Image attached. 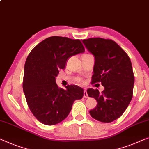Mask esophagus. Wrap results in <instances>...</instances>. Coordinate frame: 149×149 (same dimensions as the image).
<instances>
[{
    "mask_svg": "<svg viewBox=\"0 0 149 149\" xmlns=\"http://www.w3.org/2000/svg\"><path fill=\"white\" fill-rule=\"evenodd\" d=\"M83 97L85 98H88V97H89V96H88V94H87V91H86V90H84Z\"/></svg>",
    "mask_w": 149,
    "mask_h": 149,
    "instance_id": "obj_1",
    "label": "esophagus"
}]
</instances>
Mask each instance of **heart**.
Wrapping results in <instances>:
<instances>
[{
  "mask_svg": "<svg viewBox=\"0 0 149 149\" xmlns=\"http://www.w3.org/2000/svg\"><path fill=\"white\" fill-rule=\"evenodd\" d=\"M81 81V80L80 79H78V81H79V82H80V81Z\"/></svg>",
  "mask_w": 149,
  "mask_h": 149,
  "instance_id": "b5f03b06",
  "label": "heart"
}]
</instances>
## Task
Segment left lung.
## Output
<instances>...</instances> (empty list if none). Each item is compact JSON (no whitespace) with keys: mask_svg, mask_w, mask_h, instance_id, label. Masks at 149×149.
<instances>
[{"mask_svg":"<svg viewBox=\"0 0 149 149\" xmlns=\"http://www.w3.org/2000/svg\"><path fill=\"white\" fill-rule=\"evenodd\" d=\"M95 57L91 84L101 83L104 90L89 88L87 94L96 100V107L90 115L100 122L109 123L121 116L133 96L134 76L128 54L110 39L92 38L83 40Z\"/></svg>","mask_w":149,"mask_h":149,"instance_id":"obj_1","label":"left lung"}]
</instances>
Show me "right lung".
<instances>
[{
    "label": "right lung",
    "instance_id": "right-lung-1",
    "mask_svg": "<svg viewBox=\"0 0 149 149\" xmlns=\"http://www.w3.org/2000/svg\"><path fill=\"white\" fill-rule=\"evenodd\" d=\"M85 52L80 40L52 36L38 44L29 54L24 67L23 89L28 107L42 124L52 126L67 117L74 101L84 90L68 85L64 90L56 83L60 69L72 56Z\"/></svg>",
    "mask_w": 149,
    "mask_h": 149
}]
</instances>
